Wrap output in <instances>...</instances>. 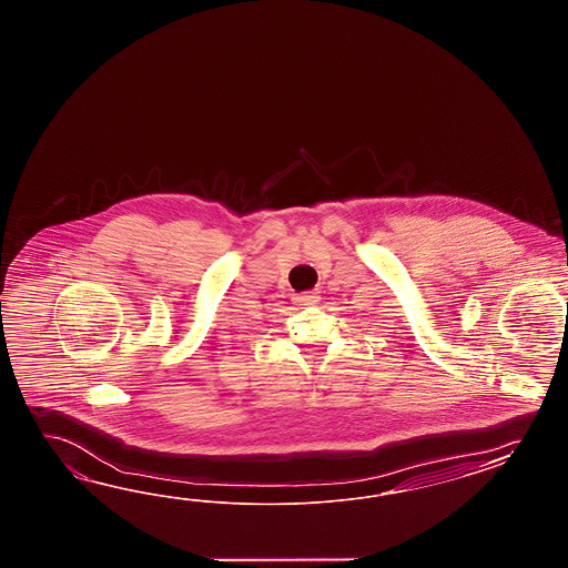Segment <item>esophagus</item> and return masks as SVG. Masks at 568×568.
Masks as SVG:
<instances>
[{
  "mask_svg": "<svg viewBox=\"0 0 568 568\" xmlns=\"http://www.w3.org/2000/svg\"><path fill=\"white\" fill-rule=\"evenodd\" d=\"M318 291H305V293H300V295H293V302L300 305L318 304Z\"/></svg>",
  "mask_w": 568,
  "mask_h": 568,
  "instance_id": "34e87169",
  "label": "esophagus"
}]
</instances>
